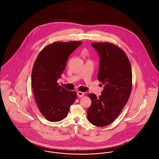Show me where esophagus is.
Returning a JSON list of instances; mask_svg holds the SVG:
<instances>
[{
  "instance_id": "esophagus-1",
  "label": "esophagus",
  "mask_w": 159,
  "mask_h": 159,
  "mask_svg": "<svg viewBox=\"0 0 159 159\" xmlns=\"http://www.w3.org/2000/svg\"><path fill=\"white\" fill-rule=\"evenodd\" d=\"M84 93L83 92H80V91H78V92H77V96H78V97H82L84 95Z\"/></svg>"
}]
</instances>
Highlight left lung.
<instances>
[{
  "label": "left lung",
  "instance_id": "obj_1",
  "mask_svg": "<svg viewBox=\"0 0 159 159\" xmlns=\"http://www.w3.org/2000/svg\"><path fill=\"white\" fill-rule=\"evenodd\" d=\"M100 57L98 80L104 85L97 97L88 94L92 103L87 111L92 124L103 127L112 123L126 105L132 91L130 61L118 46L111 43H92Z\"/></svg>",
  "mask_w": 159,
  "mask_h": 159
}]
</instances>
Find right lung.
<instances>
[{"instance_id":"obj_1","label":"right lung","mask_w":159,"mask_h":159,"mask_svg":"<svg viewBox=\"0 0 159 159\" xmlns=\"http://www.w3.org/2000/svg\"><path fill=\"white\" fill-rule=\"evenodd\" d=\"M82 42H54L38 55L32 68V87L40 113L51 122L64 119L76 98V92L57 83L66 69L69 56Z\"/></svg>"}]
</instances>
